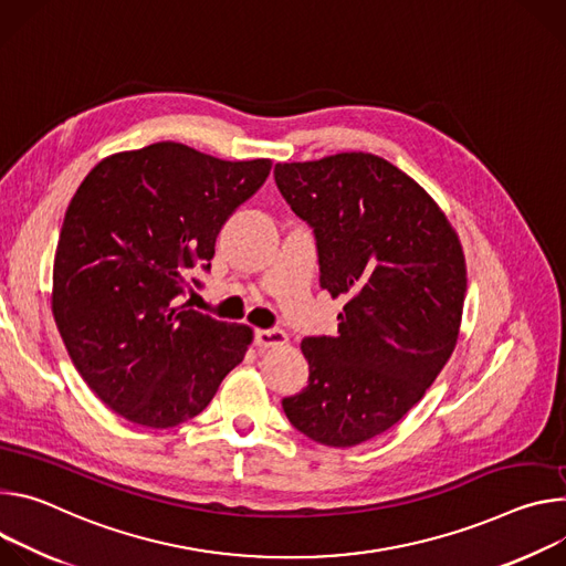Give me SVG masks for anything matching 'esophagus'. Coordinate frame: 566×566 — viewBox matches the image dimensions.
Instances as JSON below:
<instances>
[{
    "instance_id": "1",
    "label": "esophagus",
    "mask_w": 566,
    "mask_h": 566,
    "mask_svg": "<svg viewBox=\"0 0 566 566\" xmlns=\"http://www.w3.org/2000/svg\"><path fill=\"white\" fill-rule=\"evenodd\" d=\"M254 342L261 348H272V346H283L287 344V335L279 328H265V331H256L254 333Z\"/></svg>"
}]
</instances>
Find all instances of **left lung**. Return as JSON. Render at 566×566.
Returning a JSON list of instances; mask_svg holds the SVG:
<instances>
[{
  "mask_svg": "<svg viewBox=\"0 0 566 566\" xmlns=\"http://www.w3.org/2000/svg\"><path fill=\"white\" fill-rule=\"evenodd\" d=\"M290 209L315 233L319 283L348 303L335 337H305L307 387L283 398L312 441L353 448L391 429L448 364L468 290L446 213L382 157L276 164Z\"/></svg>",
  "mask_w": 566,
  "mask_h": 566,
  "instance_id": "8db88e82",
  "label": "left lung"
}]
</instances>
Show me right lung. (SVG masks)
I'll return each mask as SVG.
<instances>
[{"label": "right lung", "instance_id": "add662e5", "mask_svg": "<svg viewBox=\"0 0 566 566\" xmlns=\"http://www.w3.org/2000/svg\"><path fill=\"white\" fill-rule=\"evenodd\" d=\"M270 159L224 161L161 142L103 159L78 186L53 263V319L87 387L125 420L198 416L251 331L177 305L202 287L216 238Z\"/></svg>", "mask_w": 566, "mask_h": 566}]
</instances>
